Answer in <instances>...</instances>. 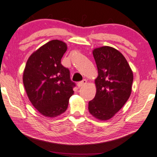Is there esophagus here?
<instances>
[{
	"label": "esophagus",
	"instance_id": "obj_1",
	"mask_svg": "<svg viewBox=\"0 0 157 157\" xmlns=\"http://www.w3.org/2000/svg\"><path fill=\"white\" fill-rule=\"evenodd\" d=\"M86 84H87V80L86 79H83L82 81L79 82H78V87L79 88L81 87H83V86H85Z\"/></svg>",
	"mask_w": 157,
	"mask_h": 157
}]
</instances>
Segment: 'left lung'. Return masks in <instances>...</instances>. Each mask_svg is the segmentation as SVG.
Returning a JSON list of instances; mask_svg holds the SVG:
<instances>
[{
  "label": "left lung",
  "mask_w": 157,
  "mask_h": 157,
  "mask_svg": "<svg viewBox=\"0 0 157 157\" xmlns=\"http://www.w3.org/2000/svg\"><path fill=\"white\" fill-rule=\"evenodd\" d=\"M98 70L96 94L88 104L90 113L101 121L109 120L127 102L132 92L133 72L121 52L109 46L92 51Z\"/></svg>",
  "instance_id": "1"
}]
</instances>
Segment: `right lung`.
<instances>
[{
	"instance_id": "obj_1",
	"label": "right lung",
	"mask_w": 157,
	"mask_h": 157,
	"mask_svg": "<svg viewBox=\"0 0 157 157\" xmlns=\"http://www.w3.org/2000/svg\"><path fill=\"white\" fill-rule=\"evenodd\" d=\"M67 44L52 40L29 57L23 72V82L33 107L46 117L53 118L67 109L75 84L70 70L61 64Z\"/></svg>"
}]
</instances>
